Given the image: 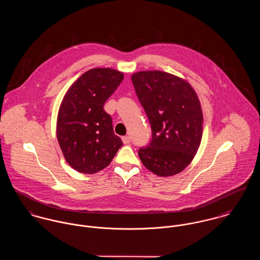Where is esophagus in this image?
I'll return each instance as SVG.
<instances>
[{
    "label": "esophagus",
    "mask_w": 260,
    "mask_h": 260,
    "mask_svg": "<svg viewBox=\"0 0 260 260\" xmlns=\"http://www.w3.org/2000/svg\"><path fill=\"white\" fill-rule=\"evenodd\" d=\"M122 141L124 144H129L131 141V138L129 136H124V137H122Z\"/></svg>",
    "instance_id": "1"
}]
</instances>
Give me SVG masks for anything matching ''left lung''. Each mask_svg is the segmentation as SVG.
I'll use <instances>...</instances> for the list:
<instances>
[{
	"label": "left lung",
	"instance_id": "left-lung-1",
	"mask_svg": "<svg viewBox=\"0 0 260 260\" xmlns=\"http://www.w3.org/2000/svg\"><path fill=\"white\" fill-rule=\"evenodd\" d=\"M152 130L148 146L139 149L144 166L162 177L186 168L199 148L203 114L197 94L185 80L162 71L131 77Z\"/></svg>",
	"mask_w": 260,
	"mask_h": 260
}]
</instances>
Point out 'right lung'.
Segmentation results:
<instances>
[{"mask_svg":"<svg viewBox=\"0 0 260 260\" xmlns=\"http://www.w3.org/2000/svg\"><path fill=\"white\" fill-rule=\"evenodd\" d=\"M124 75L110 68H95L69 88L57 119V138L68 164L76 171L94 174L111 163L123 143L114 134L104 104Z\"/></svg>","mask_w":260,"mask_h":260,"instance_id":"1","label":"right lung"}]
</instances>
